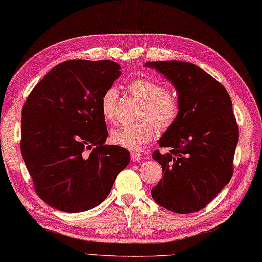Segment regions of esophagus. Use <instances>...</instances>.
<instances>
[{
    "label": "esophagus",
    "mask_w": 262,
    "mask_h": 262,
    "mask_svg": "<svg viewBox=\"0 0 262 262\" xmlns=\"http://www.w3.org/2000/svg\"><path fill=\"white\" fill-rule=\"evenodd\" d=\"M131 160L135 162H140L142 160V156L141 153L139 152H131Z\"/></svg>",
    "instance_id": "34e87169"
}]
</instances>
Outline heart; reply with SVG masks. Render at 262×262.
Listing matches in <instances>:
<instances>
[{
    "label": "heart",
    "mask_w": 262,
    "mask_h": 262,
    "mask_svg": "<svg viewBox=\"0 0 262 262\" xmlns=\"http://www.w3.org/2000/svg\"><path fill=\"white\" fill-rule=\"evenodd\" d=\"M127 90L143 102L140 118L135 124L124 125L111 132V141L127 150L138 151L152 141L157 135V126L161 131L168 130L179 117V101L173 94L165 91L162 83L150 78L135 79L127 84ZM118 91L109 88L101 98L103 118L113 122L116 119Z\"/></svg>",
    "instance_id": "1"
}]
</instances>
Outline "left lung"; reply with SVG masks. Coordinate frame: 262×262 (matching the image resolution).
<instances>
[{
    "label": "left lung",
    "instance_id": "1",
    "mask_svg": "<svg viewBox=\"0 0 262 262\" xmlns=\"http://www.w3.org/2000/svg\"><path fill=\"white\" fill-rule=\"evenodd\" d=\"M167 78L178 92L180 112L174 124L159 140L153 160L163 178L151 194L161 207L176 213L205 208L230 181L239 129L226 88L192 63L146 62Z\"/></svg>",
    "mask_w": 262,
    "mask_h": 262
}]
</instances>
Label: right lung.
<instances>
[{
	"instance_id": "add662e5",
	"label": "right lung",
	"mask_w": 262,
	"mask_h": 262,
	"mask_svg": "<svg viewBox=\"0 0 262 262\" xmlns=\"http://www.w3.org/2000/svg\"><path fill=\"white\" fill-rule=\"evenodd\" d=\"M110 60H70L37 83L22 107L21 153L36 194L54 209L82 212L109 195L130 153L104 144L101 98L121 75Z\"/></svg>"
}]
</instances>
